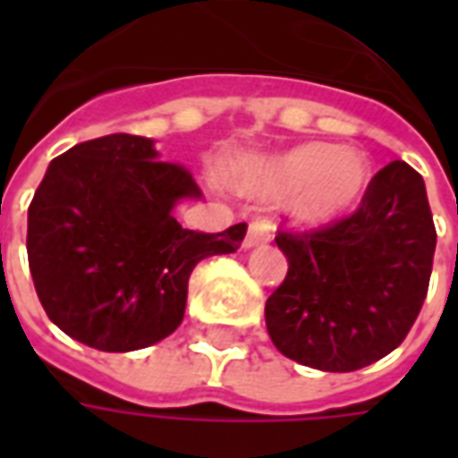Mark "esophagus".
<instances>
[{
  "label": "esophagus",
  "mask_w": 458,
  "mask_h": 458,
  "mask_svg": "<svg viewBox=\"0 0 458 458\" xmlns=\"http://www.w3.org/2000/svg\"><path fill=\"white\" fill-rule=\"evenodd\" d=\"M272 220L267 218H259V220H252L248 228V235H245V248H252V245H259V242H265V240L272 238Z\"/></svg>",
  "instance_id": "1"
}]
</instances>
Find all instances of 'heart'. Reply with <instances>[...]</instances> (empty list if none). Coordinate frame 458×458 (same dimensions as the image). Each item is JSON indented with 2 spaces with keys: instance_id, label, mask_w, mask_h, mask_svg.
<instances>
[{
  "instance_id": "1",
  "label": "heart",
  "mask_w": 458,
  "mask_h": 458,
  "mask_svg": "<svg viewBox=\"0 0 458 458\" xmlns=\"http://www.w3.org/2000/svg\"><path fill=\"white\" fill-rule=\"evenodd\" d=\"M248 183L259 191L297 189L292 208L307 223L338 218L363 199L368 164L360 154L336 144H301L297 149L255 161Z\"/></svg>"
}]
</instances>
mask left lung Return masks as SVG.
<instances>
[{"mask_svg":"<svg viewBox=\"0 0 458 458\" xmlns=\"http://www.w3.org/2000/svg\"><path fill=\"white\" fill-rule=\"evenodd\" d=\"M275 242L289 262L265 304L279 353L351 373L403 344L427 297L437 245L424 181L410 164L377 171L351 216L309 230L284 220Z\"/></svg>","mask_w":458,"mask_h":458,"instance_id":"1","label":"left lung"}]
</instances>
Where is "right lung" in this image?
I'll return each instance as SVG.
<instances>
[{
  "label": "right lung",
  "instance_id": "add662e5",
  "mask_svg": "<svg viewBox=\"0 0 458 458\" xmlns=\"http://www.w3.org/2000/svg\"><path fill=\"white\" fill-rule=\"evenodd\" d=\"M191 171L157 159L154 141L107 134L51 161L29 206L26 252L41 307L75 341L124 353L179 328L200 259L248 233L181 228L171 208L199 199Z\"/></svg>",
  "mask_w": 458,
  "mask_h": 458
}]
</instances>
